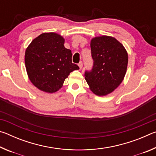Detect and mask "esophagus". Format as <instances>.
Here are the masks:
<instances>
[{
    "label": "esophagus",
    "mask_w": 156,
    "mask_h": 156,
    "mask_svg": "<svg viewBox=\"0 0 156 156\" xmlns=\"http://www.w3.org/2000/svg\"><path fill=\"white\" fill-rule=\"evenodd\" d=\"M83 62H80L78 63V67H80V69H82V67H83Z\"/></svg>",
    "instance_id": "1"
}]
</instances>
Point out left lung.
I'll use <instances>...</instances> for the list:
<instances>
[{"mask_svg":"<svg viewBox=\"0 0 156 156\" xmlns=\"http://www.w3.org/2000/svg\"><path fill=\"white\" fill-rule=\"evenodd\" d=\"M94 66L85 72L84 78L94 94L103 96L111 94L124 80L128 64V54L115 38L101 36L90 43Z\"/></svg>","mask_w":156,"mask_h":156,"instance_id":"left-lung-1","label":"left lung"}]
</instances>
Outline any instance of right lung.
<instances>
[{
	"label": "right lung",
	"instance_id": "1",
	"mask_svg": "<svg viewBox=\"0 0 156 156\" xmlns=\"http://www.w3.org/2000/svg\"><path fill=\"white\" fill-rule=\"evenodd\" d=\"M60 34L43 33L26 49L25 63L28 77L36 87L47 93H54L62 87L71 72L79 69L72 63V54L64 46Z\"/></svg>",
	"mask_w": 156,
	"mask_h": 156
}]
</instances>
